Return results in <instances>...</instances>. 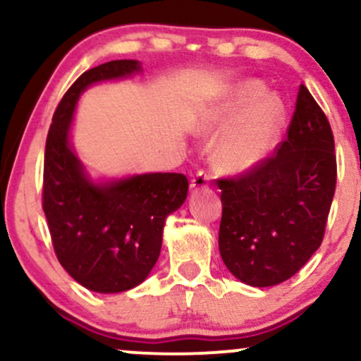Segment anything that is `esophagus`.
I'll return each instance as SVG.
<instances>
[{"label":"esophagus","mask_w":361,"mask_h":361,"mask_svg":"<svg viewBox=\"0 0 361 361\" xmlns=\"http://www.w3.org/2000/svg\"><path fill=\"white\" fill-rule=\"evenodd\" d=\"M209 181H210V176L207 171H198L197 175L193 176L192 183H190V188L192 190H204L209 186Z\"/></svg>","instance_id":"1"}]
</instances>
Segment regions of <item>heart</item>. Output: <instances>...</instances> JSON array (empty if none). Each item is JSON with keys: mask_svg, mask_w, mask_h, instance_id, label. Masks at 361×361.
Wrapping results in <instances>:
<instances>
[{"mask_svg": "<svg viewBox=\"0 0 361 361\" xmlns=\"http://www.w3.org/2000/svg\"><path fill=\"white\" fill-rule=\"evenodd\" d=\"M285 120L283 103L276 94L264 93L263 82L244 81L221 103L207 110L198 130L217 134L212 152L215 168L229 175L255 169L276 146Z\"/></svg>", "mask_w": 361, "mask_h": 361, "instance_id": "b5f03b06", "label": "heart"}]
</instances>
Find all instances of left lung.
Returning a JSON list of instances; mask_svg holds the SVG:
<instances>
[{"mask_svg": "<svg viewBox=\"0 0 361 361\" xmlns=\"http://www.w3.org/2000/svg\"><path fill=\"white\" fill-rule=\"evenodd\" d=\"M217 185L219 251L227 270L251 287L295 275L321 246L336 190L333 130L304 85L276 154Z\"/></svg>", "mask_w": 361, "mask_h": 361, "instance_id": "obj_1", "label": "left lung"}]
</instances>
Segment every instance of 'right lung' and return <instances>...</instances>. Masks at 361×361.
<instances>
[{"label": "right lung", "instance_id": "1", "mask_svg": "<svg viewBox=\"0 0 361 361\" xmlns=\"http://www.w3.org/2000/svg\"><path fill=\"white\" fill-rule=\"evenodd\" d=\"M134 59L110 61L82 73L66 91L49 128L42 207L57 259L78 283L98 293L137 287L156 264L166 217L183 205L181 173H146L94 183L69 142L81 93L100 81L140 73Z\"/></svg>", "mask_w": 361, "mask_h": 361}]
</instances>
